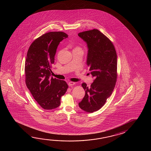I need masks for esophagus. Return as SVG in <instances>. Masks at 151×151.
I'll return each mask as SVG.
<instances>
[{
    "label": "esophagus",
    "mask_w": 151,
    "mask_h": 151,
    "mask_svg": "<svg viewBox=\"0 0 151 151\" xmlns=\"http://www.w3.org/2000/svg\"><path fill=\"white\" fill-rule=\"evenodd\" d=\"M75 83H74V82H72V81H70V82H69L68 83V85L69 86H73V85H74Z\"/></svg>",
    "instance_id": "obj_1"
}]
</instances>
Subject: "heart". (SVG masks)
Listing matches in <instances>:
<instances>
[{
	"instance_id": "heart-1",
	"label": "heart",
	"mask_w": 151,
	"mask_h": 151,
	"mask_svg": "<svg viewBox=\"0 0 151 151\" xmlns=\"http://www.w3.org/2000/svg\"><path fill=\"white\" fill-rule=\"evenodd\" d=\"M79 48V47H77V48Z\"/></svg>"
}]
</instances>
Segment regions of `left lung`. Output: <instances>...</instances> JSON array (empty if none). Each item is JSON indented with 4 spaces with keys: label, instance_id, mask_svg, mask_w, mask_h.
Segmentation results:
<instances>
[{
    "label": "left lung",
    "instance_id": "1",
    "mask_svg": "<svg viewBox=\"0 0 151 151\" xmlns=\"http://www.w3.org/2000/svg\"><path fill=\"white\" fill-rule=\"evenodd\" d=\"M88 47L86 63L93 83L81 86L85 95L79 103L81 109L92 113L100 109L112 94L117 78V55L112 42L96 29L78 33Z\"/></svg>",
    "mask_w": 151,
    "mask_h": 151
}]
</instances>
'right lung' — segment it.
Masks as SVG:
<instances>
[{
  "instance_id": "obj_1",
  "label": "right lung",
  "mask_w": 151,
  "mask_h": 151,
  "mask_svg": "<svg viewBox=\"0 0 151 151\" xmlns=\"http://www.w3.org/2000/svg\"><path fill=\"white\" fill-rule=\"evenodd\" d=\"M64 32H50L36 39L26 58L25 83L32 96L45 109H56L68 88L64 80L51 78V65L60 42L67 38Z\"/></svg>"
}]
</instances>
